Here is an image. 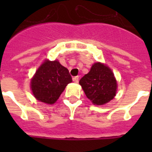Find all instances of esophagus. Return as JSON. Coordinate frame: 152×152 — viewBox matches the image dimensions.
<instances>
[{
  "mask_svg": "<svg viewBox=\"0 0 152 152\" xmlns=\"http://www.w3.org/2000/svg\"><path fill=\"white\" fill-rule=\"evenodd\" d=\"M79 80V77L78 76H75V77H73V81L75 83H77Z\"/></svg>",
  "mask_w": 152,
  "mask_h": 152,
  "instance_id": "obj_1",
  "label": "esophagus"
}]
</instances>
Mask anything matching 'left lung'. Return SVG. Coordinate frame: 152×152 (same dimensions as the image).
I'll return each instance as SVG.
<instances>
[{
  "instance_id": "8db88e82",
  "label": "left lung",
  "mask_w": 152,
  "mask_h": 152,
  "mask_svg": "<svg viewBox=\"0 0 152 152\" xmlns=\"http://www.w3.org/2000/svg\"><path fill=\"white\" fill-rule=\"evenodd\" d=\"M79 84L87 97L96 105H103L113 100L117 88L112 71L99 62L93 64L89 73L80 79Z\"/></svg>"
}]
</instances>
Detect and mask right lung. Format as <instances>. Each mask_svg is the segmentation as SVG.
I'll return each mask as SVG.
<instances>
[{
    "mask_svg": "<svg viewBox=\"0 0 152 152\" xmlns=\"http://www.w3.org/2000/svg\"><path fill=\"white\" fill-rule=\"evenodd\" d=\"M72 78L58 61H45L31 80V89L38 100L52 104L58 99Z\"/></svg>",
    "mask_w": 152,
    "mask_h": 152,
    "instance_id": "obj_1",
    "label": "right lung"
}]
</instances>
